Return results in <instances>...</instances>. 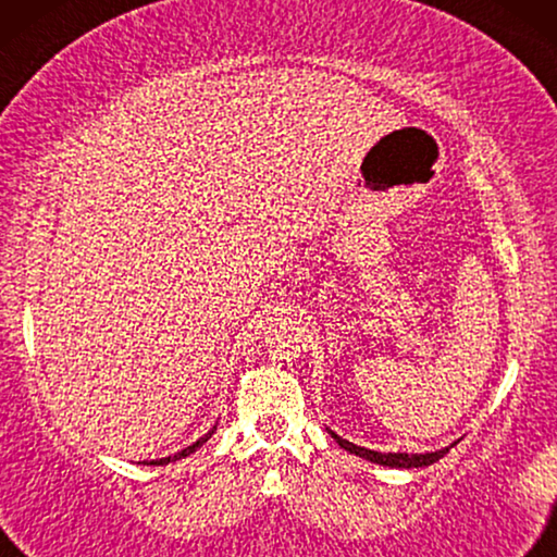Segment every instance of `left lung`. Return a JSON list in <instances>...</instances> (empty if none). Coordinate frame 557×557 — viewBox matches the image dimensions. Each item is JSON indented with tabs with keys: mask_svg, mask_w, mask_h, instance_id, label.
<instances>
[{
	"mask_svg": "<svg viewBox=\"0 0 557 557\" xmlns=\"http://www.w3.org/2000/svg\"><path fill=\"white\" fill-rule=\"evenodd\" d=\"M332 438L337 441V444H339L342 448H347L349 454L362 456V459H368V461H372V463H383V467H398V469L429 467V463L438 461L441 456L448 454V448H441V451H431V454H380V451H370V448H362V446L349 444V441L339 438L337 433H332Z\"/></svg>",
	"mask_w": 557,
	"mask_h": 557,
	"instance_id": "left-lung-1",
	"label": "left lung"
}]
</instances>
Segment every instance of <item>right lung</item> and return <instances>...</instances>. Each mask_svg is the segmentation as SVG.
Masks as SVG:
<instances>
[{
    "instance_id": "add662e5",
    "label": "right lung",
    "mask_w": 557,
    "mask_h": 557,
    "mask_svg": "<svg viewBox=\"0 0 557 557\" xmlns=\"http://www.w3.org/2000/svg\"><path fill=\"white\" fill-rule=\"evenodd\" d=\"M212 433H215V429L208 431V433H205V436H202L200 441H195L193 446L182 448V451H177V454H174V456H166V459H157V461H144V463H151V467H162V463H170V461H180V459H185V456H189V454H193V451H197V448H200L202 444H208Z\"/></svg>"
}]
</instances>
